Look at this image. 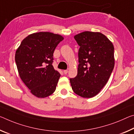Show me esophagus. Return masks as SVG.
I'll list each match as a JSON object with an SVG mask.
<instances>
[{
    "label": "esophagus",
    "mask_w": 134,
    "mask_h": 134,
    "mask_svg": "<svg viewBox=\"0 0 134 134\" xmlns=\"http://www.w3.org/2000/svg\"><path fill=\"white\" fill-rule=\"evenodd\" d=\"M63 72H64V73L65 74V75H66V74H67V73H68V70H64L63 71Z\"/></svg>",
    "instance_id": "34e87169"
}]
</instances>
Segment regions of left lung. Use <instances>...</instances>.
<instances>
[{"label": "left lung", "mask_w": 134, "mask_h": 134, "mask_svg": "<svg viewBox=\"0 0 134 134\" xmlns=\"http://www.w3.org/2000/svg\"><path fill=\"white\" fill-rule=\"evenodd\" d=\"M80 46L77 75L70 79L72 90L79 96L92 98L105 85L114 66V46L99 32L84 31L74 36Z\"/></svg>", "instance_id": "1"}]
</instances>
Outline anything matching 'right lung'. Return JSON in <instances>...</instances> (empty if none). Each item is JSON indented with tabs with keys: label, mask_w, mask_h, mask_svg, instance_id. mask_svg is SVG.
I'll return each mask as SVG.
<instances>
[{
	"label": "right lung",
	"mask_w": 134,
	"mask_h": 134,
	"mask_svg": "<svg viewBox=\"0 0 134 134\" xmlns=\"http://www.w3.org/2000/svg\"><path fill=\"white\" fill-rule=\"evenodd\" d=\"M64 37L50 32L29 35L16 51L15 59L19 75L31 94L47 97L54 92L60 74L52 65L55 49Z\"/></svg>",
	"instance_id": "obj_1"
}]
</instances>
